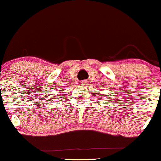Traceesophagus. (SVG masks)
Wrapping results in <instances>:
<instances>
[{
	"label": "esophagus",
	"mask_w": 161,
	"mask_h": 161,
	"mask_svg": "<svg viewBox=\"0 0 161 161\" xmlns=\"http://www.w3.org/2000/svg\"><path fill=\"white\" fill-rule=\"evenodd\" d=\"M80 84H83V85H86V84H87V81H86V80L80 81Z\"/></svg>",
	"instance_id": "esophagus-1"
}]
</instances>
